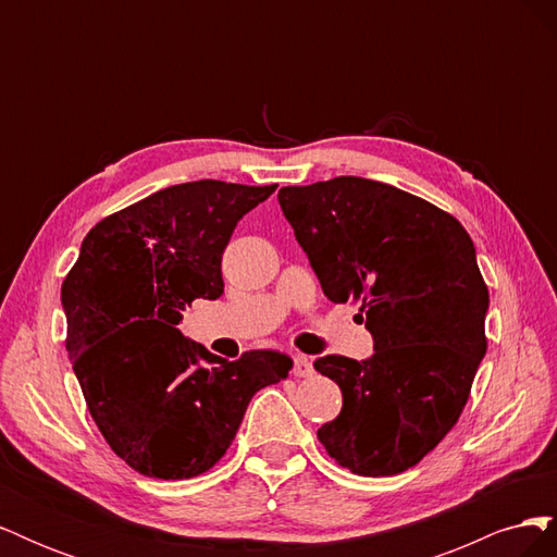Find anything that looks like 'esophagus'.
I'll return each instance as SVG.
<instances>
[{
	"label": "esophagus",
	"mask_w": 557,
	"mask_h": 557,
	"mask_svg": "<svg viewBox=\"0 0 557 557\" xmlns=\"http://www.w3.org/2000/svg\"><path fill=\"white\" fill-rule=\"evenodd\" d=\"M293 374L297 379H307L313 374V362L307 356H295L293 360Z\"/></svg>",
	"instance_id": "34e87169"
}]
</instances>
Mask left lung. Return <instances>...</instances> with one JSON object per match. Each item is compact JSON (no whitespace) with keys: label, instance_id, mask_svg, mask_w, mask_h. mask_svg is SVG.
Here are the masks:
<instances>
[{"label":"left lung","instance_id":"8db88e82","mask_svg":"<svg viewBox=\"0 0 557 557\" xmlns=\"http://www.w3.org/2000/svg\"><path fill=\"white\" fill-rule=\"evenodd\" d=\"M320 288L360 301L367 360L318 358L344 407L318 440L360 476L413 467L458 423L485 356L487 288L465 227L430 201L360 176L278 190Z\"/></svg>","mask_w":557,"mask_h":557}]
</instances>
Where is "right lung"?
Returning <instances> with one entry per match:
<instances>
[{"label":"right lung","instance_id":"obj_1","mask_svg":"<svg viewBox=\"0 0 557 557\" xmlns=\"http://www.w3.org/2000/svg\"><path fill=\"white\" fill-rule=\"evenodd\" d=\"M276 185L193 181L97 223L62 283L66 352L99 432L144 476L190 479L230 448L250 397L293 360H225L183 336L181 311L223 295L234 227Z\"/></svg>","mask_w":557,"mask_h":557}]
</instances>
